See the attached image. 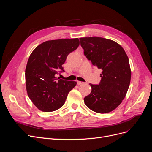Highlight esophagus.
<instances>
[{
	"label": "esophagus",
	"instance_id": "obj_1",
	"mask_svg": "<svg viewBox=\"0 0 152 152\" xmlns=\"http://www.w3.org/2000/svg\"><path fill=\"white\" fill-rule=\"evenodd\" d=\"M84 82H80V81H77V84L78 85H81V84H83Z\"/></svg>",
	"mask_w": 152,
	"mask_h": 152
}]
</instances>
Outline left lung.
Instances as JSON below:
<instances>
[{
    "mask_svg": "<svg viewBox=\"0 0 152 152\" xmlns=\"http://www.w3.org/2000/svg\"><path fill=\"white\" fill-rule=\"evenodd\" d=\"M79 39L86 58L102 70L99 84H90L92 91L84 98L85 104L96 113L112 112L122 103L129 87L131 72L127 54L112 40L98 37Z\"/></svg>",
    "mask_w": 152,
    "mask_h": 152,
    "instance_id": "left-lung-1",
    "label": "left lung"
}]
</instances>
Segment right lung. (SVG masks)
Wrapping results in <instances>:
<instances>
[{
	"label": "right lung",
	"instance_id": "right-lung-1",
	"mask_svg": "<svg viewBox=\"0 0 152 152\" xmlns=\"http://www.w3.org/2000/svg\"><path fill=\"white\" fill-rule=\"evenodd\" d=\"M77 39L45 41L31 53L25 70L26 91L35 107L42 112H53L65 104L77 82L56 77L64 72L68 55L79 45Z\"/></svg>",
	"mask_w": 152,
	"mask_h": 152
}]
</instances>
